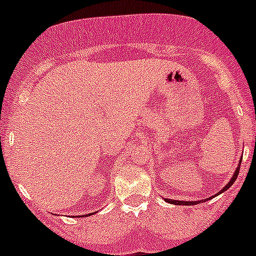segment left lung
<instances>
[{
  "instance_id": "obj_1",
  "label": "left lung",
  "mask_w": 256,
  "mask_h": 256,
  "mask_svg": "<svg viewBox=\"0 0 256 256\" xmlns=\"http://www.w3.org/2000/svg\"><path fill=\"white\" fill-rule=\"evenodd\" d=\"M241 159H242V158H241ZM240 165H241V162H240V164H238V166H237V169H236V172H234V177H232V180H230V182H228V184L227 186L224 187V188H222V191L220 192H224V191H227L228 188H230V186H232V184H234V180H236V178H237V176H238V172H240ZM206 200H209V198H206ZM165 201H166V202H170V204H174V205H194V204H198V201H191V202H190V201H180V200H168V198H165Z\"/></svg>"
}]
</instances>
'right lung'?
Instances as JSON below:
<instances>
[{"instance_id":"right-lung-1","label":"right lung","mask_w":256,"mask_h":256,"mask_svg":"<svg viewBox=\"0 0 256 256\" xmlns=\"http://www.w3.org/2000/svg\"><path fill=\"white\" fill-rule=\"evenodd\" d=\"M88 216H90V214H88Z\"/></svg>"}]
</instances>
